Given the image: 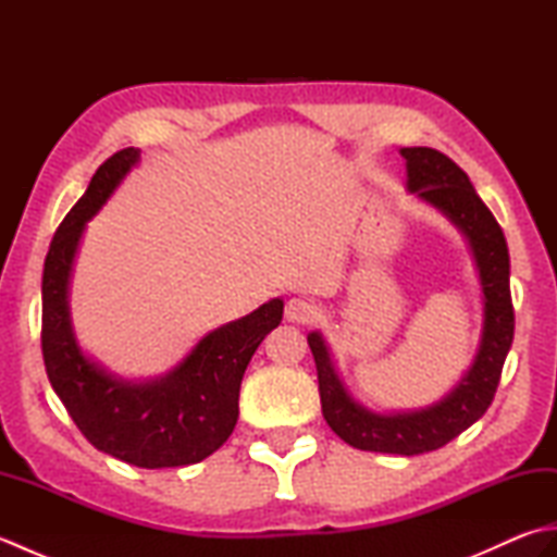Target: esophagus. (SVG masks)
I'll return each mask as SVG.
<instances>
[{"label": "esophagus", "mask_w": 557, "mask_h": 557, "mask_svg": "<svg viewBox=\"0 0 557 557\" xmlns=\"http://www.w3.org/2000/svg\"><path fill=\"white\" fill-rule=\"evenodd\" d=\"M285 315L289 318L292 323H301V325H309L318 318V306L306 299V297H292L285 306Z\"/></svg>", "instance_id": "obj_1"}]
</instances>
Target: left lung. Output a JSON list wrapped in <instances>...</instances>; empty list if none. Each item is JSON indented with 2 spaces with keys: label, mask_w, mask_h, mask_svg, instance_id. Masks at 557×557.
<instances>
[{
  "label": "left lung",
  "mask_w": 557,
  "mask_h": 557,
  "mask_svg": "<svg viewBox=\"0 0 557 557\" xmlns=\"http://www.w3.org/2000/svg\"><path fill=\"white\" fill-rule=\"evenodd\" d=\"M407 158L409 188L423 200L441 208L467 234L483 287V337L471 371L435 407L417 413L377 417L354 401L335 375L330 354L318 333L309 335L318 371L323 417L347 445L366 453L423 455L449 441L479 421L498 389L503 363L515 337V309L510 294V253L498 220L471 186L457 162L435 148H401Z\"/></svg>",
  "instance_id": "1"
}]
</instances>
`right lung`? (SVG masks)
Listing matches in <instances>:
<instances>
[{
    "mask_svg": "<svg viewBox=\"0 0 557 557\" xmlns=\"http://www.w3.org/2000/svg\"><path fill=\"white\" fill-rule=\"evenodd\" d=\"M138 150H116L92 174L88 191L59 224L42 270L45 371L86 441L100 453L144 469L186 467L215 453L239 419V387L260 342L282 321V299L206 335L184 363L156 383L114 381L76 347L66 287L83 227L102 208Z\"/></svg>",
    "mask_w": 557,
    "mask_h": 557,
    "instance_id": "obj_1",
    "label": "right lung"
}]
</instances>
